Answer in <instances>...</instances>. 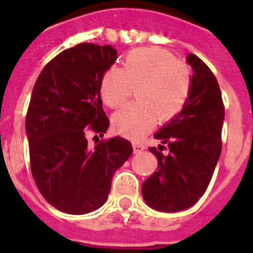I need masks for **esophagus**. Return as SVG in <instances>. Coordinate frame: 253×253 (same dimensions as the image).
Wrapping results in <instances>:
<instances>
[{
    "label": "esophagus",
    "instance_id": "esophagus-1",
    "mask_svg": "<svg viewBox=\"0 0 253 253\" xmlns=\"http://www.w3.org/2000/svg\"><path fill=\"white\" fill-rule=\"evenodd\" d=\"M133 148H134V152H135V153H139V152H142L143 149L146 148V147H144V144L140 142H133Z\"/></svg>",
    "mask_w": 253,
    "mask_h": 253
}]
</instances>
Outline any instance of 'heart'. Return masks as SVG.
Listing matches in <instances>:
<instances>
[{
    "mask_svg": "<svg viewBox=\"0 0 253 253\" xmlns=\"http://www.w3.org/2000/svg\"><path fill=\"white\" fill-rule=\"evenodd\" d=\"M193 86V72L186 63L162 48H139L129 51L122 69L110 67L101 78L102 101L110 109L122 107L137 88L138 102L113 116L118 133L140 138L157 120L166 123L184 110Z\"/></svg>",
    "mask_w": 253,
    "mask_h": 253,
    "instance_id": "heart-1",
    "label": "heart"
}]
</instances>
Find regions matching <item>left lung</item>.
<instances>
[{"instance_id":"8db88e82","label":"left lung","mask_w":253,"mask_h":253,"mask_svg":"<svg viewBox=\"0 0 253 253\" xmlns=\"http://www.w3.org/2000/svg\"><path fill=\"white\" fill-rule=\"evenodd\" d=\"M187 62L194 71L190 97L184 110L154 134L163 144L149 147L158 169L142 185L147 204L160 211L193 207L207 191L222 152L224 104L218 81L195 54ZM163 149L169 153L163 155Z\"/></svg>"}]
</instances>
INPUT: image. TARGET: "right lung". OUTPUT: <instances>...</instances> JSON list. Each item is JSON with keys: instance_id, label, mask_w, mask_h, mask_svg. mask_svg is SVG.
Wrapping results in <instances>:
<instances>
[{"instance_id": "obj_1", "label": "right lung", "mask_w": 253, "mask_h": 253, "mask_svg": "<svg viewBox=\"0 0 253 253\" xmlns=\"http://www.w3.org/2000/svg\"><path fill=\"white\" fill-rule=\"evenodd\" d=\"M115 60L113 46L77 44L53 58L33 88L25 120L31 173L44 199L63 213L104 205L114 173L133 152L122 137L87 147V133L102 137L110 125L100 84Z\"/></svg>"}]
</instances>
